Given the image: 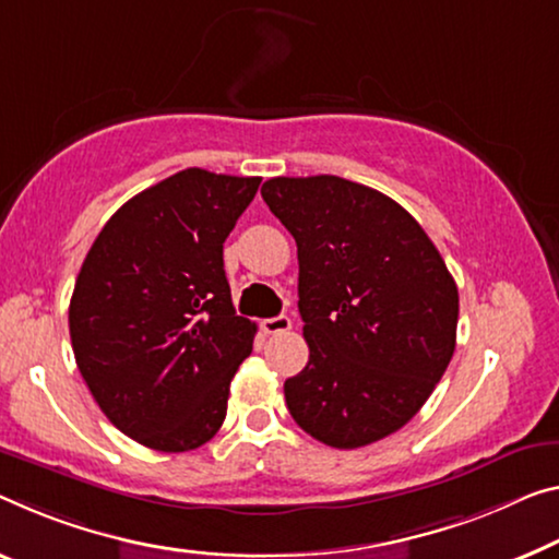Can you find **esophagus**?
<instances>
[{"label":"esophagus","instance_id":"obj_1","mask_svg":"<svg viewBox=\"0 0 559 559\" xmlns=\"http://www.w3.org/2000/svg\"><path fill=\"white\" fill-rule=\"evenodd\" d=\"M260 328L264 334H282V332H289L292 330V320L287 314H280V317H270V320H262Z\"/></svg>","mask_w":559,"mask_h":559}]
</instances>
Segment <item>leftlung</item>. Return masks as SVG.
Returning <instances> with one entry per match:
<instances>
[{"label":"left lung","mask_w":559,"mask_h":559,"mask_svg":"<svg viewBox=\"0 0 559 559\" xmlns=\"http://www.w3.org/2000/svg\"><path fill=\"white\" fill-rule=\"evenodd\" d=\"M262 200L289 229L309 362L285 382L295 423L355 450L405 427L448 369L460 297L412 214L334 175L272 177Z\"/></svg>","instance_id":"obj_1"}]
</instances>
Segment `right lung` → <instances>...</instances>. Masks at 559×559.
Returning a JSON list of instances; mask_svg holds the SVG:
<instances>
[{"label": "right lung", "instance_id": "right-lung-1", "mask_svg": "<svg viewBox=\"0 0 559 559\" xmlns=\"http://www.w3.org/2000/svg\"><path fill=\"white\" fill-rule=\"evenodd\" d=\"M260 182L177 171L111 214L76 274V367L109 423L144 448L190 452L225 423L257 324L235 312L222 245Z\"/></svg>", "mask_w": 559, "mask_h": 559}]
</instances>
